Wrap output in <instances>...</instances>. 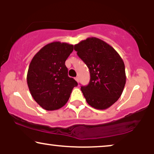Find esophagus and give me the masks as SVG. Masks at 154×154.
<instances>
[{
    "label": "esophagus",
    "mask_w": 154,
    "mask_h": 154,
    "mask_svg": "<svg viewBox=\"0 0 154 154\" xmlns=\"http://www.w3.org/2000/svg\"><path fill=\"white\" fill-rule=\"evenodd\" d=\"M75 81H76L77 82H79V78L78 77V76L75 77Z\"/></svg>",
    "instance_id": "obj_1"
}]
</instances>
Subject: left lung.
<instances>
[{
    "mask_svg": "<svg viewBox=\"0 0 154 154\" xmlns=\"http://www.w3.org/2000/svg\"><path fill=\"white\" fill-rule=\"evenodd\" d=\"M74 50L90 71L89 83L81 88L88 104L100 110L110 107L121 97L125 85V64L121 56L95 37L81 41Z\"/></svg>",
    "mask_w": 154,
    "mask_h": 154,
    "instance_id": "1",
    "label": "left lung"
}]
</instances>
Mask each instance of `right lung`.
Segmentation results:
<instances>
[{"instance_id":"obj_1","label":"right lung","mask_w":154,"mask_h":154,"mask_svg":"<svg viewBox=\"0 0 154 154\" xmlns=\"http://www.w3.org/2000/svg\"><path fill=\"white\" fill-rule=\"evenodd\" d=\"M73 45L57 41L42 48L29 64L27 84L31 96L42 108L53 111L64 106L78 83L69 77L65 65Z\"/></svg>"}]
</instances>
